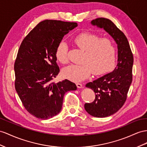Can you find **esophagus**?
Returning <instances> with one entry per match:
<instances>
[{
  "instance_id": "1",
  "label": "esophagus",
  "mask_w": 147,
  "mask_h": 147,
  "mask_svg": "<svg viewBox=\"0 0 147 147\" xmlns=\"http://www.w3.org/2000/svg\"><path fill=\"white\" fill-rule=\"evenodd\" d=\"M76 86H77V87L78 88H82V84L81 83H77Z\"/></svg>"
}]
</instances>
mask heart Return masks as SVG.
<instances>
[{"label":"heart","instance_id":"obj_1","mask_svg":"<svg viewBox=\"0 0 147 147\" xmlns=\"http://www.w3.org/2000/svg\"><path fill=\"white\" fill-rule=\"evenodd\" d=\"M74 42L84 51L81 65H71L63 70V76L68 80L79 82L88 78L91 71L94 74L109 72L115 65L116 48L113 41L107 38H100L95 33L83 32L78 35ZM56 57L63 64L67 63V45L61 41L56 48Z\"/></svg>","mask_w":147,"mask_h":147}]
</instances>
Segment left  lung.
Instances as JSON below:
<instances>
[{
    "instance_id": "8db88e82",
    "label": "left lung",
    "mask_w": 147,
    "mask_h": 147,
    "mask_svg": "<svg viewBox=\"0 0 147 147\" xmlns=\"http://www.w3.org/2000/svg\"><path fill=\"white\" fill-rule=\"evenodd\" d=\"M91 24L106 31L117 45V64L114 69L86 85L96 94L92 102L84 104L86 111L95 117H106L117 112L125 102L132 81L134 57L127 37L111 20L98 18Z\"/></svg>"
}]
</instances>
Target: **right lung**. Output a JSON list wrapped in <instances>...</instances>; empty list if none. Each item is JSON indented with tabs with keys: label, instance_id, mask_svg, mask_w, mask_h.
<instances>
[{
	"label": "right lung",
	"instance_id": "add662e5",
	"mask_svg": "<svg viewBox=\"0 0 147 147\" xmlns=\"http://www.w3.org/2000/svg\"><path fill=\"white\" fill-rule=\"evenodd\" d=\"M77 26L75 22L43 20L20 45L14 65L15 87L26 110L36 118L47 120L59 114L65 94L77 89L67 80L51 83L59 72L56 48Z\"/></svg>",
	"mask_w": 147,
	"mask_h": 147
}]
</instances>
